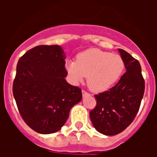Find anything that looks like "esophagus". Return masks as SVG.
Instances as JSON below:
<instances>
[{"mask_svg": "<svg viewBox=\"0 0 157 157\" xmlns=\"http://www.w3.org/2000/svg\"><path fill=\"white\" fill-rule=\"evenodd\" d=\"M82 96L83 97H86V96H90V94H89V93H87L86 91H85V90H82Z\"/></svg>", "mask_w": 157, "mask_h": 157, "instance_id": "1", "label": "esophagus"}]
</instances>
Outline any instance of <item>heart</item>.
I'll list each match as a JSON object with an SVG mask.
<instances>
[{
	"label": "heart",
	"instance_id": "1",
	"mask_svg": "<svg viewBox=\"0 0 157 157\" xmlns=\"http://www.w3.org/2000/svg\"><path fill=\"white\" fill-rule=\"evenodd\" d=\"M124 69V62L117 54L89 48L77 56V60H69L67 70L75 83L86 76L89 89L95 93L108 90L120 79Z\"/></svg>",
	"mask_w": 157,
	"mask_h": 157
}]
</instances>
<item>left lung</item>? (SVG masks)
<instances>
[{
    "instance_id": "1",
    "label": "left lung",
    "mask_w": 157,
    "mask_h": 157,
    "mask_svg": "<svg viewBox=\"0 0 157 157\" xmlns=\"http://www.w3.org/2000/svg\"><path fill=\"white\" fill-rule=\"evenodd\" d=\"M124 62L125 74L109 90L95 95L97 105L90 112L91 122L101 134H120L132 123L145 92V80L138 60L123 49H118Z\"/></svg>"
}]
</instances>
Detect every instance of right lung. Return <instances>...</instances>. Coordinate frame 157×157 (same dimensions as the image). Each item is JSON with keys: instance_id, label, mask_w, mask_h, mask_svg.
I'll return each instance as SVG.
<instances>
[{"instance_id": "1", "label": "right lung", "mask_w": 157, "mask_h": 157, "mask_svg": "<svg viewBox=\"0 0 157 157\" xmlns=\"http://www.w3.org/2000/svg\"><path fill=\"white\" fill-rule=\"evenodd\" d=\"M65 59L59 45H38L18 61L14 98L25 123L39 134L60 130L72 107L82 98L81 89L65 79Z\"/></svg>"}]
</instances>
